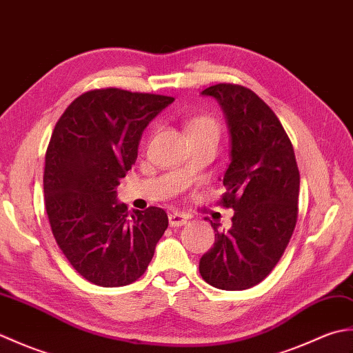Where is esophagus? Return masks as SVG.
I'll return each instance as SVG.
<instances>
[{"label": "esophagus", "mask_w": 353, "mask_h": 353, "mask_svg": "<svg viewBox=\"0 0 353 353\" xmlns=\"http://www.w3.org/2000/svg\"><path fill=\"white\" fill-rule=\"evenodd\" d=\"M168 221H170V226L171 228L183 226V224L188 223V215L181 214V212H171L168 215Z\"/></svg>", "instance_id": "34e87169"}]
</instances>
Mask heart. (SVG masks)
<instances>
[{"label": "heart", "instance_id": "b5f03b06", "mask_svg": "<svg viewBox=\"0 0 353 353\" xmlns=\"http://www.w3.org/2000/svg\"><path fill=\"white\" fill-rule=\"evenodd\" d=\"M185 130L188 138H206L211 139L216 145L220 138V125L212 117L191 118L185 123Z\"/></svg>", "mask_w": 353, "mask_h": 353}]
</instances>
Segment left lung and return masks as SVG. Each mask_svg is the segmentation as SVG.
<instances>
[{"mask_svg": "<svg viewBox=\"0 0 353 353\" xmlns=\"http://www.w3.org/2000/svg\"><path fill=\"white\" fill-rule=\"evenodd\" d=\"M220 104L230 137V163L221 203L235 211L232 228L219 230L200 259L203 279L241 291L264 281L287 249L297 221L301 188L294 150L274 112L253 91L220 83L201 91Z\"/></svg>", "mask_w": 353, "mask_h": 353, "instance_id": "left-lung-1", "label": "left lung"}]
</instances>
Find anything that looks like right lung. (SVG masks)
Masks as SVG:
<instances>
[{"instance_id": "obj_1", "label": "right lung", "mask_w": 353, "mask_h": 353, "mask_svg": "<svg viewBox=\"0 0 353 353\" xmlns=\"http://www.w3.org/2000/svg\"><path fill=\"white\" fill-rule=\"evenodd\" d=\"M172 97L109 88L74 100L45 154L43 196L57 245L86 281L123 287L144 274L168 228L161 208L133 211L117 199L152 119Z\"/></svg>"}]
</instances>
